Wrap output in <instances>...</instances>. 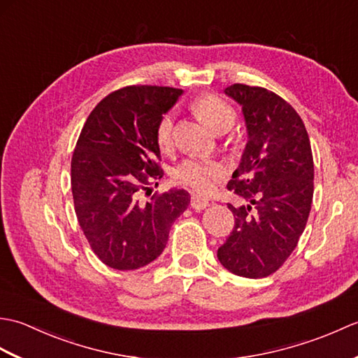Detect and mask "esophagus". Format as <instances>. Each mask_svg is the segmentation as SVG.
Instances as JSON below:
<instances>
[{"mask_svg":"<svg viewBox=\"0 0 358 358\" xmlns=\"http://www.w3.org/2000/svg\"><path fill=\"white\" fill-rule=\"evenodd\" d=\"M209 206V201L201 199L199 195H192L191 196V208L196 209V210H201V209H206Z\"/></svg>","mask_w":358,"mask_h":358,"instance_id":"1","label":"esophagus"}]
</instances>
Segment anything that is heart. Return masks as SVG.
I'll list each match as a JSON object with an SVG mask.
<instances>
[{
  "label": "heart",
  "mask_w": 358,
  "mask_h": 358,
  "mask_svg": "<svg viewBox=\"0 0 358 358\" xmlns=\"http://www.w3.org/2000/svg\"><path fill=\"white\" fill-rule=\"evenodd\" d=\"M191 108L217 134L229 131L237 120V112L232 106L214 94L196 96ZM155 143L162 152L172 150L175 143V118L172 113H164L163 117H159L155 126ZM223 177L224 169L222 164L208 159L187 158L172 171L175 183L191 189L199 195L214 192Z\"/></svg>",
  "instance_id": "heart-1"
}]
</instances>
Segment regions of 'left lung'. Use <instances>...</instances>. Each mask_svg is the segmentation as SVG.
Returning <instances> with one entry per match:
<instances>
[{
	"instance_id": "left-lung-1",
	"label": "left lung",
	"mask_w": 358,
	"mask_h": 358,
	"mask_svg": "<svg viewBox=\"0 0 358 358\" xmlns=\"http://www.w3.org/2000/svg\"><path fill=\"white\" fill-rule=\"evenodd\" d=\"M224 92L245 113L249 140L227 189L248 201L217 257L227 271L263 278L280 269L305 231L314 195V159L299 113L272 90L241 83Z\"/></svg>"
}]
</instances>
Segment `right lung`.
<instances>
[{"label": "right lung", "mask_w": 358, "mask_h": 358, "mask_svg": "<svg viewBox=\"0 0 358 358\" xmlns=\"http://www.w3.org/2000/svg\"><path fill=\"white\" fill-rule=\"evenodd\" d=\"M181 92L121 87L95 106L81 129L71 163L75 214L94 254L112 269L134 271L154 262L191 203L183 189L138 200L163 177L155 126Z\"/></svg>", "instance_id": "add662e5"}]
</instances>
